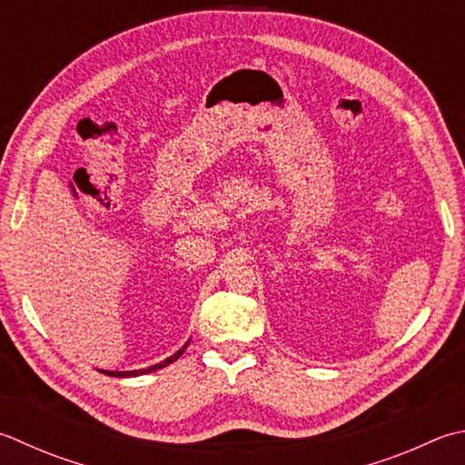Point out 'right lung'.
<instances>
[{"label":"right lung","instance_id":"1","mask_svg":"<svg viewBox=\"0 0 465 465\" xmlns=\"http://www.w3.org/2000/svg\"><path fill=\"white\" fill-rule=\"evenodd\" d=\"M187 344H189V341L183 344V347H181L175 354H171L169 359H165V361H161V362H157V365H153V367H147V369H139V371H103L100 369V372H104V375H108V377H118V379H126V377H139V375H149V372H154V371H159V369H163V367H167V365H171V362H175L181 354H183V351L187 349Z\"/></svg>","mask_w":465,"mask_h":465}]
</instances>
